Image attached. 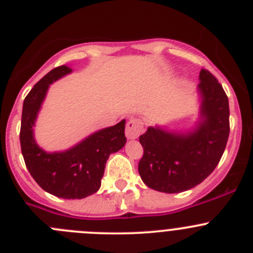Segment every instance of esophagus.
<instances>
[{
    "instance_id": "34e87169",
    "label": "esophagus",
    "mask_w": 253,
    "mask_h": 253,
    "mask_svg": "<svg viewBox=\"0 0 253 253\" xmlns=\"http://www.w3.org/2000/svg\"><path fill=\"white\" fill-rule=\"evenodd\" d=\"M143 131V122L139 119H131L126 125V137L128 139L138 138Z\"/></svg>"
}]
</instances>
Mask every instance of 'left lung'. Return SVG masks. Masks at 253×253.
<instances>
[{
	"label": "left lung",
	"mask_w": 253,
	"mask_h": 253,
	"mask_svg": "<svg viewBox=\"0 0 253 253\" xmlns=\"http://www.w3.org/2000/svg\"><path fill=\"white\" fill-rule=\"evenodd\" d=\"M200 119L186 131L148 127L139 137L144 153L138 171L148 187L178 193L200 185L218 165L228 142L229 100L216 78L201 70Z\"/></svg>",
	"instance_id": "left-lung-1"
}]
</instances>
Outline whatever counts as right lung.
<instances>
[{
	"mask_svg": "<svg viewBox=\"0 0 253 253\" xmlns=\"http://www.w3.org/2000/svg\"><path fill=\"white\" fill-rule=\"evenodd\" d=\"M71 72L72 68L65 65L53 68L25 96L19 139L27 169L42 190L65 200H82L100 188L106 160L126 144V120L94 132L63 152L42 149L34 138L38 114L50 84Z\"/></svg>",
	"mask_w": 253,
	"mask_h": 253,
	"instance_id": "add662e5",
	"label": "right lung"
}]
</instances>
